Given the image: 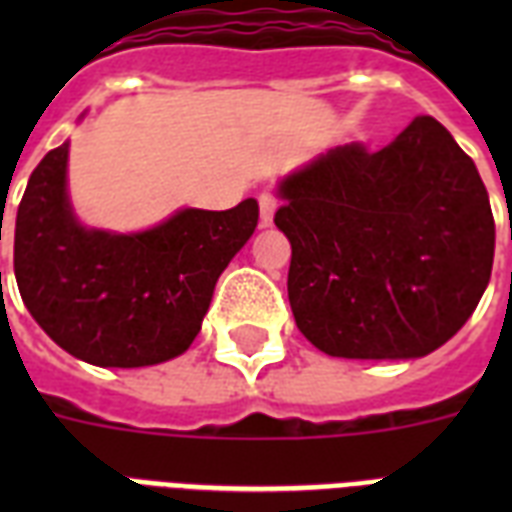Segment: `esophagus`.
Here are the masks:
<instances>
[{
    "mask_svg": "<svg viewBox=\"0 0 512 512\" xmlns=\"http://www.w3.org/2000/svg\"><path fill=\"white\" fill-rule=\"evenodd\" d=\"M257 201H260V225H271L273 212H276V204H279L276 193H273L271 188H265V191H260Z\"/></svg>",
    "mask_w": 512,
    "mask_h": 512,
    "instance_id": "1",
    "label": "esophagus"
}]
</instances>
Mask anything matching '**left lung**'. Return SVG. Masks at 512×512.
I'll return each mask as SVG.
<instances>
[{"label":"left lung","mask_w":512,"mask_h":512,"mask_svg":"<svg viewBox=\"0 0 512 512\" xmlns=\"http://www.w3.org/2000/svg\"><path fill=\"white\" fill-rule=\"evenodd\" d=\"M279 196L289 305L327 356H428L476 311L494 263L489 193L433 116L380 151L329 148Z\"/></svg>","instance_id":"1"}]
</instances>
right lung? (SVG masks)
<instances>
[{
  "mask_svg": "<svg viewBox=\"0 0 512 512\" xmlns=\"http://www.w3.org/2000/svg\"><path fill=\"white\" fill-rule=\"evenodd\" d=\"M68 143L36 164L15 217V279L36 324L95 366H151L188 350L215 284L255 233V199L180 209L143 233L87 231L66 193ZM2 241V228H0Z\"/></svg>",
  "mask_w": 512,
  "mask_h": 512,
  "instance_id": "add662e5",
  "label": "right lung"
}]
</instances>
